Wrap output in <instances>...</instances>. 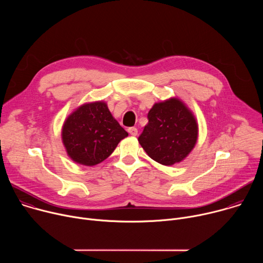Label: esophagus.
Wrapping results in <instances>:
<instances>
[{
	"mask_svg": "<svg viewBox=\"0 0 263 263\" xmlns=\"http://www.w3.org/2000/svg\"><path fill=\"white\" fill-rule=\"evenodd\" d=\"M128 132H129L132 136H136L138 131H137V129H136L135 127H131V128H129V129H128Z\"/></svg>",
	"mask_w": 263,
	"mask_h": 263,
	"instance_id": "34e87169",
	"label": "esophagus"
}]
</instances>
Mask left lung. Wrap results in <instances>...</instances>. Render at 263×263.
Here are the masks:
<instances>
[{
    "label": "left lung",
    "instance_id": "left-lung-1",
    "mask_svg": "<svg viewBox=\"0 0 263 263\" xmlns=\"http://www.w3.org/2000/svg\"><path fill=\"white\" fill-rule=\"evenodd\" d=\"M147 120L138 141L153 160L173 165L191 153L198 138V124L180 100L155 104L148 111Z\"/></svg>",
    "mask_w": 263,
    "mask_h": 263
}]
</instances>
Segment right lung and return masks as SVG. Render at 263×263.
<instances>
[{
	"label": "right lung",
	"mask_w": 263,
	"mask_h": 263,
	"mask_svg": "<svg viewBox=\"0 0 263 263\" xmlns=\"http://www.w3.org/2000/svg\"><path fill=\"white\" fill-rule=\"evenodd\" d=\"M128 136L104 102L84 104L66 119L62 140L68 156L83 165H96Z\"/></svg>",
	"instance_id": "1"
}]
</instances>
